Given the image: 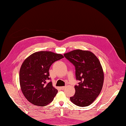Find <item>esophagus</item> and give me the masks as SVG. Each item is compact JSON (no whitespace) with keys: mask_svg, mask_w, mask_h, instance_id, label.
Segmentation results:
<instances>
[{"mask_svg":"<svg viewBox=\"0 0 126 126\" xmlns=\"http://www.w3.org/2000/svg\"><path fill=\"white\" fill-rule=\"evenodd\" d=\"M66 88V86H64V87H60V89H61V90H64L65 89V88Z\"/></svg>","mask_w":126,"mask_h":126,"instance_id":"34e87169","label":"esophagus"}]
</instances>
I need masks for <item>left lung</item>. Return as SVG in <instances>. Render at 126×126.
Masks as SVG:
<instances>
[{
  "label": "left lung",
  "instance_id": "8db88e82",
  "mask_svg": "<svg viewBox=\"0 0 126 126\" xmlns=\"http://www.w3.org/2000/svg\"><path fill=\"white\" fill-rule=\"evenodd\" d=\"M75 67V94L70 101L79 107L92 104L100 94L103 87L104 74L97 57L89 51L75 50L64 54Z\"/></svg>",
  "mask_w": 126,
  "mask_h": 126
}]
</instances>
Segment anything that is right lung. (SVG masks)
Masks as SVG:
<instances>
[{
	"label": "right lung",
	"mask_w": 126,
	"mask_h": 126,
	"mask_svg": "<svg viewBox=\"0 0 126 126\" xmlns=\"http://www.w3.org/2000/svg\"><path fill=\"white\" fill-rule=\"evenodd\" d=\"M64 57L51 51H39L24 61L19 71L21 90L25 98L34 105L45 106L53 101L58 90L49 77L51 65Z\"/></svg>",
	"instance_id": "1"
}]
</instances>
